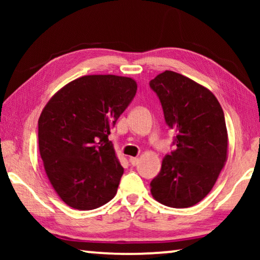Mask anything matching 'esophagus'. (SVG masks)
<instances>
[{"instance_id":"34e87169","label":"esophagus","mask_w":260,"mask_h":260,"mask_svg":"<svg viewBox=\"0 0 260 260\" xmlns=\"http://www.w3.org/2000/svg\"><path fill=\"white\" fill-rule=\"evenodd\" d=\"M129 161L133 166H137L138 163H140V158H138V157H130Z\"/></svg>"}]
</instances>
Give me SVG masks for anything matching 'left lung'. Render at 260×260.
Instances as JSON below:
<instances>
[{
  "mask_svg": "<svg viewBox=\"0 0 260 260\" xmlns=\"http://www.w3.org/2000/svg\"><path fill=\"white\" fill-rule=\"evenodd\" d=\"M175 130L176 150L162 161L151 195L173 208L197 205L212 190L227 161L229 135L221 105L204 85L165 71L150 81Z\"/></svg>",
  "mask_w": 260,
  "mask_h": 260,
  "instance_id": "obj_1",
  "label": "left lung"
}]
</instances>
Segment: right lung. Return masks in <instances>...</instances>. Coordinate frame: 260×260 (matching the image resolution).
Masks as SVG:
<instances>
[{
  "instance_id": "right-lung-1",
  "label": "right lung",
  "mask_w": 260,
  "mask_h": 260,
  "mask_svg": "<svg viewBox=\"0 0 260 260\" xmlns=\"http://www.w3.org/2000/svg\"><path fill=\"white\" fill-rule=\"evenodd\" d=\"M136 91L133 78L84 76L55 92L42 110L39 151L53 189L70 207L91 211L116 195L124 169L110 127Z\"/></svg>"
}]
</instances>
